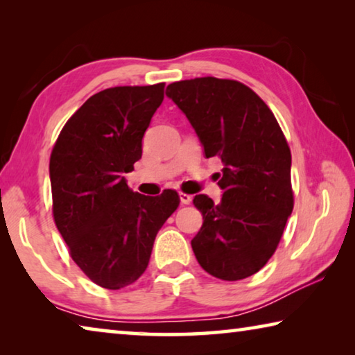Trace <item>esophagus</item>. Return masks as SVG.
Listing matches in <instances>:
<instances>
[{"label":"esophagus","instance_id":"obj_1","mask_svg":"<svg viewBox=\"0 0 355 355\" xmlns=\"http://www.w3.org/2000/svg\"><path fill=\"white\" fill-rule=\"evenodd\" d=\"M180 202H182V205H189V203L192 202V196L184 194V192H180Z\"/></svg>","mask_w":355,"mask_h":355}]
</instances>
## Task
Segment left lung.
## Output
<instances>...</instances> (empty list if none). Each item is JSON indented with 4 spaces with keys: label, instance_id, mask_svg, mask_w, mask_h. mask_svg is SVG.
Returning a JSON list of instances; mask_svg holds the SVG:
<instances>
[{
    "label": "left lung",
    "instance_id": "8db88e82",
    "mask_svg": "<svg viewBox=\"0 0 355 355\" xmlns=\"http://www.w3.org/2000/svg\"><path fill=\"white\" fill-rule=\"evenodd\" d=\"M188 117L207 158L219 156V203L194 197L203 224L191 245L200 266L222 280L260 271L293 211L291 152L268 105L243 83L205 76L166 89Z\"/></svg>",
    "mask_w": 355,
    "mask_h": 355
}]
</instances>
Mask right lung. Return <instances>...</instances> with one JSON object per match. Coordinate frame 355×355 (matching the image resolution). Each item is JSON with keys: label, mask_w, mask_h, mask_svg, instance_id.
<instances>
[{"label": "right lung", "mask_w": 355, "mask_h": 355, "mask_svg": "<svg viewBox=\"0 0 355 355\" xmlns=\"http://www.w3.org/2000/svg\"><path fill=\"white\" fill-rule=\"evenodd\" d=\"M164 83L92 95L59 135L50 158L53 216L81 271L120 290L148 266L156 233L175 211L177 191L133 192L123 173L142 156V137L163 103Z\"/></svg>", "instance_id": "right-lung-1"}]
</instances>
